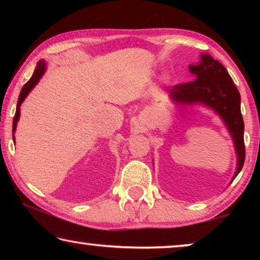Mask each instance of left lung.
<instances>
[{
  "label": "left lung",
  "mask_w": 260,
  "mask_h": 260,
  "mask_svg": "<svg viewBox=\"0 0 260 260\" xmlns=\"http://www.w3.org/2000/svg\"><path fill=\"white\" fill-rule=\"evenodd\" d=\"M189 70L195 74V79L174 85L168 90L170 97L180 104L202 103L221 116L236 145L237 176L245 162L244 120L240 111L239 91L227 70L211 55L204 54L201 56V62L189 66Z\"/></svg>",
  "instance_id": "8db88e82"
}]
</instances>
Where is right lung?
Instances as JSON below:
<instances>
[{
  "label": "right lung",
  "mask_w": 260,
  "mask_h": 260,
  "mask_svg": "<svg viewBox=\"0 0 260 260\" xmlns=\"http://www.w3.org/2000/svg\"><path fill=\"white\" fill-rule=\"evenodd\" d=\"M46 63L44 60H40V61L38 62L37 65V69H35L33 76L29 80L27 81L26 84H24V86L22 87V90L20 92V95H19V101H17V106H16V112H15V116H14V119H13V140L15 141V137H14V133H15L16 130V124H17V120L20 118V106L22 104V102L24 101V98L27 97L28 93L31 91V88H33L35 85L39 83V80H40V78L42 77V74L45 73L46 71Z\"/></svg>",
  "instance_id": "1"
}]
</instances>
